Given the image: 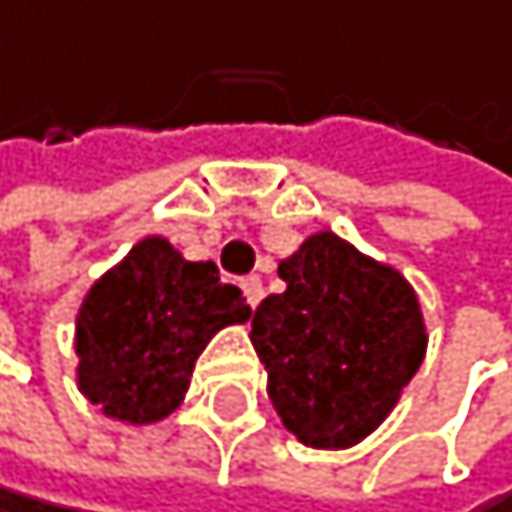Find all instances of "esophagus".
I'll return each instance as SVG.
<instances>
[{"label":"esophagus","mask_w":512,"mask_h":512,"mask_svg":"<svg viewBox=\"0 0 512 512\" xmlns=\"http://www.w3.org/2000/svg\"><path fill=\"white\" fill-rule=\"evenodd\" d=\"M241 290H245V296H248V303H251V306H258V303H261V296H264V283H261L258 274H251V277L241 280Z\"/></svg>","instance_id":"obj_1"}]
</instances>
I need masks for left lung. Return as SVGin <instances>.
Segmentation results:
<instances>
[{"label":"left lung","instance_id":"8db88e82","mask_svg":"<svg viewBox=\"0 0 512 512\" xmlns=\"http://www.w3.org/2000/svg\"><path fill=\"white\" fill-rule=\"evenodd\" d=\"M287 283L251 316V342L296 439L313 448L361 442L423 364L426 326L413 287L332 232L280 261Z\"/></svg>","mask_w":512,"mask_h":512}]
</instances>
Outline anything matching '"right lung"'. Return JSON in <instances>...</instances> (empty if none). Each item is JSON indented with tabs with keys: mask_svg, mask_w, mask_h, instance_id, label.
<instances>
[{
	"mask_svg": "<svg viewBox=\"0 0 512 512\" xmlns=\"http://www.w3.org/2000/svg\"><path fill=\"white\" fill-rule=\"evenodd\" d=\"M251 306L212 261H183L164 238H144L93 283L77 316L80 390L122 423H157L180 406L193 364L222 326Z\"/></svg>",
	"mask_w": 512,
	"mask_h": 512,
	"instance_id": "obj_1",
	"label": "right lung"
}]
</instances>
